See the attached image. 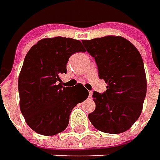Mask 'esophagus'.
Segmentation results:
<instances>
[{
  "instance_id": "34e87169",
  "label": "esophagus",
  "mask_w": 160,
  "mask_h": 160,
  "mask_svg": "<svg viewBox=\"0 0 160 160\" xmlns=\"http://www.w3.org/2000/svg\"><path fill=\"white\" fill-rule=\"evenodd\" d=\"M92 91H90V92H89V97H90V98H92Z\"/></svg>"
}]
</instances>
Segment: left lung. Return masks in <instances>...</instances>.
Returning a JSON list of instances; mask_svg holds the SVG:
<instances>
[{"label":"left lung","instance_id":"obj_1","mask_svg":"<svg viewBox=\"0 0 160 160\" xmlns=\"http://www.w3.org/2000/svg\"><path fill=\"white\" fill-rule=\"evenodd\" d=\"M94 58L100 79L107 83L103 93L93 92L95 110L88 115L96 129L107 133L126 132L138 119L144 102L147 82L141 54L121 36L82 41Z\"/></svg>","mask_w":160,"mask_h":160}]
</instances>
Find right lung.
I'll use <instances>...</instances> for the list:
<instances>
[{
  "label": "right lung",
  "mask_w": 160,
  "mask_h": 160,
  "mask_svg": "<svg viewBox=\"0 0 160 160\" xmlns=\"http://www.w3.org/2000/svg\"><path fill=\"white\" fill-rule=\"evenodd\" d=\"M85 52L80 41L66 37L45 38L32 47L18 77L19 107L27 124L42 135H54L67 128L71 111L89 95L78 83L62 85L71 55Z\"/></svg>",
  "instance_id": "obj_1"
}]
</instances>
